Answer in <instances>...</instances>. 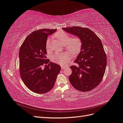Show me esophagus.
Wrapping results in <instances>:
<instances>
[{
  "label": "esophagus",
  "instance_id": "esophagus-1",
  "mask_svg": "<svg viewBox=\"0 0 123 123\" xmlns=\"http://www.w3.org/2000/svg\"><path fill=\"white\" fill-rule=\"evenodd\" d=\"M66 67H67V66H62L61 67V68H62V70L65 69Z\"/></svg>",
  "mask_w": 123,
  "mask_h": 123
}]
</instances>
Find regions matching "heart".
Listing matches in <instances>:
<instances>
[{
    "label": "heart",
    "instance_id": "heart-1",
    "mask_svg": "<svg viewBox=\"0 0 123 123\" xmlns=\"http://www.w3.org/2000/svg\"><path fill=\"white\" fill-rule=\"evenodd\" d=\"M55 36L61 43L65 46L66 49L71 55H76L80 51L82 43L80 38L77 36L70 38V35L64 31H58L55 34ZM50 39L48 38L46 43L47 50L50 48ZM70 55L68 53H55L52 55L51 61L56 64L64 65L67 62L69 59Z\"/></svg>",
    "mask_w": 123,
    "mask_h": 123
}]
</instances>
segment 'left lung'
Returning a JSON list of instances; mask_svg holds the SVG:
<instances>
[{"mask_svg": "<svg viewBox=\"0 0 123 123\" xmlns=\"http://www.w3.org/2000/svg\"><path fill=\"white\" fill-rule=\"evenodd\" d=\"M66 32L80 37V51L70 67L69 80L76 90L87 92L94 89L102 81L107 65V57L101 40L90 29L80 27L63 28Z\"/></svg>", "mask_w": 123, "mask_h": 123, "instance_id": "obj_1", "label": "left lung"}]
</instances>
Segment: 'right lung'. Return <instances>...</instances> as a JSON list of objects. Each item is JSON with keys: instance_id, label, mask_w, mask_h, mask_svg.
Returning <instances> with one entry per match:
<instances>
[{"instance_id": "1", "label": "right lung", "mask_w": 123, "mask_h": 123, "mask_svg": "<svg viewBox=\"0 0 123 123\" xmlns=\"http://www.w3.org/2000/svg\"><path fill=\"white\" fill-rule=\"evenodd\" d=\"M55 31L56 29H44L33 32L27 37L20 48L21 78L26 86L36 93H45L50 91L61 69L60 66L50 62L46 57L47 37Z\"/></svg>"}]
</instances>
